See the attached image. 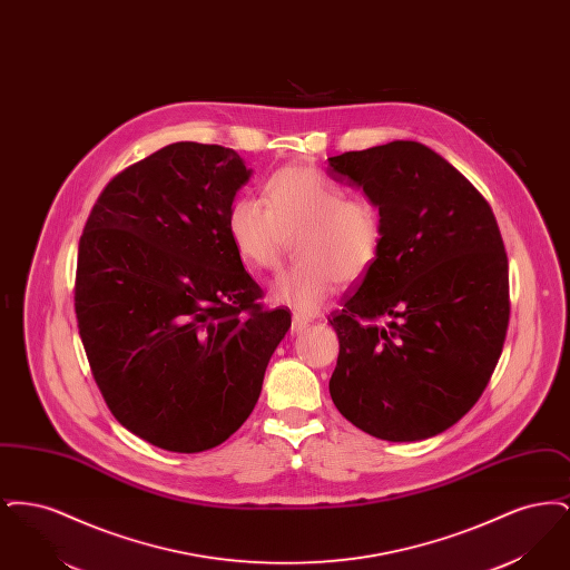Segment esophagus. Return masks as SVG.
<instances>
[{"mask_svg": "<svg viewBox=\"0 0 570 570\" xmlns=\"http://www.w3.org/2000/svg\"><path fill=\"white\" fill-rule=\"evenodd\" d=\"M307 326H309V318L298 316V314L293 316V323H291V331H293V333H301V331H305Z\"/></svg>", "mask_w": 570, "mask_h": 570, "instance_id": "esophagus-1", "label": "esophagus"}]
</instances>
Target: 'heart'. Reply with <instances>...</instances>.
<instances>
[{
  "instance_id": "b5f03b06",
  "label": "heart",
  "mask_w": 570,
  "mask_h": 570,
  "mask_svg": "<svg viewBox=\"0 0 570 570\" xmlns=\"http://www.w3.org/2000/svg\"><path fill=\"white\" fill-rule=\"evenodd\" d=\"M226 228L242 263L256 272L275 269L295 237L297 263L273 279L269 297L301 316L318 312L337 282H361L384 244L376 203L346 196L342 186L305 164L275 170L265 181V200L237 196Z\"/></svg>"
}]
</instances>
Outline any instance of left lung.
<instances>
[{
  "label": "left lung",
  "instance_id": "8db88e82",
  "mask_svg": "<svg viewBox=\"0 0 570 570\" xmlns=\"http://www.w3.org/2000/svg\"><path fill=\"white\" fill-rule=\"evenodd\" d=\"M382 214L374 269L331 326L337 410L389 442L442 434L479 402L509 326V261L483 194L414 140L328 158Z\"/></svg>",
  "mask_w": 570,
  "mask_h": 570
}]
</instances>
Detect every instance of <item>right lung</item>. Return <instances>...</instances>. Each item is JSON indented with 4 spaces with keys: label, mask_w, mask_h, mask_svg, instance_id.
I'll list each match as a JSON object with an SVG mask.
<instances>
[{
    "label": "right lung",
    "mask_w": 570,
    "mask_h": 570,
    "mask_svg": "<svg viewBox=\"0 0 570 570\" xmlns=\"http://www.w3.org/2000/svg\"><path fill=\"white\" fill-rule=\"evenodd\" d=\"M249 175L222 145H166L110 179L79 242L75 312L94 380L126 430L173 453L244 425L291 328L228 237Z\"/></svg>",
    "instance_id": "1"
}]
</instances>
